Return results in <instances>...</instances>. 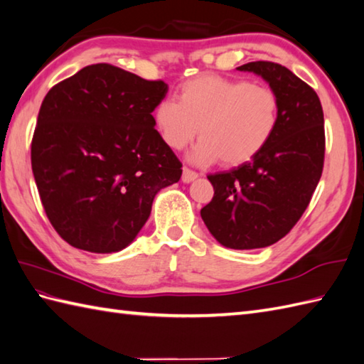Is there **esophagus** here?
<instances>
[{"label":"esophagus","mask_w":364,"mask_h":364,"mask_svg":"<svg viewBox=\"0 0 364 364\" xmlns=\"http://www.w3.org/2000/svg\"><path fill=\"white\" fill-rule=\"evenodd\" d=\"M197 178H198V173L197 172L191 171V168H188V167L183 168V176H181L183 183H191L193 180H197Z\"/></svg>","instance_id":"esophagus-1"}]
</instances>
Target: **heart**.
<instances>
[{
	"mask_svg": "<svg viewBox=\"0 0 364 364\" xmlns=\"http://www.w3.org/2000/svg\"><path fill=\"white\" fill-rule=\"evenodd\" d=\"M154 122L172 150H183L200 129L201 142L191 156L196 164L237 167L272 142L281 122V99L260 83L201 74L183 83L178 100L163 99L155 107Z\"/></svg>",
	"mask_w": 364,
	"mask_h": 364,
	"instance_id": "1",
	"label": "heart"
}]
</instances>
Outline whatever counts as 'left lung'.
Instances as JSON below:
<instances>
[{
    "label": "left lung",
    "instance_id": "obj_1",
    "mask_svg": "<svg viewBox=\"0 0 364 364\" xmlns=\"http://www.w3.org/2000/svg\"><path fill=\"white\" fill-rule=\"evenodd\" d=\"M240 71L262 75L281 99V122L252 161L208 175L214 197L200 210L209 232L232 250L265 248L285 237L307 209L324 167V114L315 90L274 62Z\"/></svg>",
    "mask_w": 364,
    "mask_h": 364
}]
</instances>
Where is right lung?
<instances>
[{"mask_svg": "<svg viewBox=\"0 0 364 364\" xmlns=\"http://www.w3.org/2000/svg\"><path fill=\"white\" fill-rule=\"evenodd\" d=\"M167 90L163 80L96 63L48 91L31 163L49 222L71 247L124 250L156 193L181 178L183 164L151 116Z\"/></svg>", "mask_w": 364, "mask_h": 364, "instance_id": "obj_1", "label": "right lung"}]
</instances>
